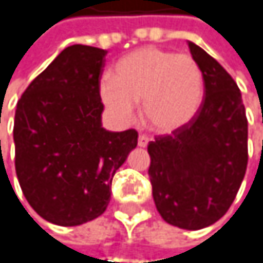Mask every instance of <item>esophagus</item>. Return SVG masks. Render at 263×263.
Wrapping results in <instances>:
<instances>
[{
	"instance_id": "34e87169",
	"label": "esophagus",
	"mask_w": 263,
	"mask_h": 263,
	"mask_svg": "<svg viewBox=\"0 0 263 263\" xmlns=\"http://www.w3.org/2000/svg\"><path fill=\"white\" fill-rule=\"evenodd\" d=\"M148 142H149V139L146 137V136H139V140H137V143H139V146L140 148H145V146H148Z\"/></svg>"
}]
</instances>
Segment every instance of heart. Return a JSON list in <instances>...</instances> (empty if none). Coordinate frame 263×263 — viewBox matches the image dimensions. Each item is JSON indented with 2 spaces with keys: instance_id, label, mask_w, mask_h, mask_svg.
I'll list each match as a JSON object with an SVG mask.
<instances>
[{
  "instance_id": "1",
  "label": "heart",
  "mask_w": 263,
  "mask_h": 263,
  "mask_svg": "<svg viewBox=\"0 0 263 263\" xmlns=\"http://www.w3.org/2000/svg\"><path fill=\"white\" fill-rule=\"evenodd\" d=\"M202 95V71L192 55L154 46L126 54L115 64L112 81L100 85V97L115 118L130 123L136 103L142 101L143 120L157 133H172L189 123Z\"/></svg>"
}]
</instances>
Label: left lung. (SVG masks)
<instances>
[{
	"instance_id": "8db88e82",
	"label": "left lung",
	"mask_w": 263,
	"mask_h": 263,
	"mask_svg": "<svg viewBox=\"0 0 263 263\" xmlns=\"http://www.w3.org/2000/svg\"><path fill=\"white\" fill-rule=\"evenodd\" d=\"M204 78L195 117L170 136L149 142V181L160 217L196 231L231 208L248 165V120L231 74L202 48L189 42Z\"/></svg>"
}]
</instances>
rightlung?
Returning <instances> with one entry per match:
<instances>
[{
	"instance_id": "1",
	"label": "right lung",
	"mask_w": 263,
	"mask_h": 263,
	"mask_svg": "<svg viewBox=\"0 0 263 263\" xmlns=\"http://www.w3.org/2000/svg\"><path fill=\"white\" fill-rule=\"evenodd\" d=\"M106 49L65 48L25 90L15 110V172L46 221L78 226L104 214L114 175L137 146V130H106L100 79Z\"/></svg>"
}]
</instances>
